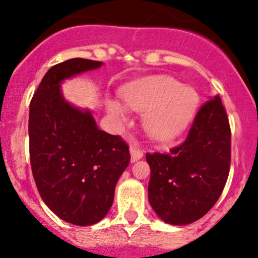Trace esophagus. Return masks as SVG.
<instances>
[{
    "label": "esophagus",
    "instance_id": "1",
    "mask_svg": "<svg viewBox=\"0 0 258 258\" xmlns=\"http://www.w3.org/2000/svg\"><path fill=\"white\" fill-rule=\"evenodd\" d=\"M130 152H131V161H132V162L140 160V158L144 156L141 148L137 147V146H135V145H131V147H130Z\"/></svg>",
    "mask_w": 258,
    "mask_h": 258
}]
</instances>
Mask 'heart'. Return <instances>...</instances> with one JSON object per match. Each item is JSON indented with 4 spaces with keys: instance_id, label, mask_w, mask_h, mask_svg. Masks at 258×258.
<instances>
[{
    "instance_id": "heart-1",
    "label": "heart",
    "mask_w": 258,
    "mask_h": 258,
    "mask_svg": "<svg viewBox=\"0 0 258 258\" xmlns=\"http://www.w3.org/2000/svg\"><path fill=\"white\" fill-rule=\"evenodd\" d=\"M126 106L145 112L144 127L153 140L167 141L176 137L192 121L200 98L196 91L168 76H153L136 81L121 90ZM116 118L127 119V111L118 102L108 103Z\"/></svg>"
}]
</instances>
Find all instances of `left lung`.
I'll list each match as a JSON object with an SVG mask.
<instances>
[{
	"mask_svg": "<svg viewBox=\"0 0 258 258\" xmlns=\"http://www.w3.org/2000/svg\"><path fill=\"white\" fill-rule=\"evenodd\" d=\"M148 201L170 225H188L212 209L231 165V128L218 96L200 107L186 140L168 153H146Z\"/></svg>",
	"mask_w": 258,
	"mask_h": 258,
	"instance_id": "obj_1",
	"label": "left lung"
}]
</instances>
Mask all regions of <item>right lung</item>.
<instances>
[{
  "mask_svg": "<svg viewBox=\"0 0 258 258\" xmlns=\"http://www.w3.org/2000/svg\"><path fill=\"white\" fill-rule=\"evenodd\" d=\"M101 64L86 58L54 64L30 103V160L36 186L52 212L77 226L93 225L107 215L117 181L131 160L121 136L98 130L90 111L62 97L61 81Z\"/></svg>",
  "mask_w": 258,
  "mask_h": 258,
  "instance_id": "right-lung-1",
  "label": "right lung"
}]
</instances>
